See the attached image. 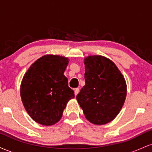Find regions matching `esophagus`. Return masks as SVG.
<instances>
[{
    "label": "esophagus",
    "instance_id": "34e87169",
    "mask_svg": "<svg viewBox=\"0 0 152 152\" xmlns=\"http://www.w3.org/2000/svg\"><path fill=\"white\" fill-rule=\"evenodd\" d=\"M78 92H79V88H75V89H74V94H75V96L77 95V94H78Z\"/></svg>",
    "mask_w": 152,
    "mask_h": 152
}]
</instances>
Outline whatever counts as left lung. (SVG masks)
Instances as JSON below:
<instances>
[{"mask_svg": "<svg viewBox=\"0 0 152 152\" xmlns=\"http://www.w3.org/2000/svg\"><path fill=\"white\" fill-rule=\"evenodd\" d=\"M85 86L76 96L87 120L96 125L112 121L126 96V83L121 71L110 59L89 56L84 59Z\"/></svg>", "mask_w": 152, "mask_h": 152, "instance_id": "1", "label": "left lung"}]
</instances>
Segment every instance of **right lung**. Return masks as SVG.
<instances>
[{"mask_svg":"<svg viewBox=\"0 0 152 152\" xmlns=\"http://www.w3.org/2000/svg\"><path fill=\"white\" fill-rule=\"evenodd\" d=\"M68 64L65 57L45 55L31 66L23 78V104L32 119L40 124L57 123L68 102L74 98V91L64 75Z\"/></svg>","mask_w":152,"mask_h":152,"instance_id":"add662e5","label":"right lung"}]
</instances>
